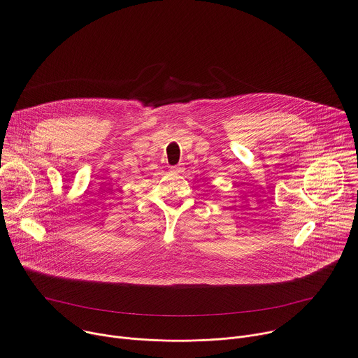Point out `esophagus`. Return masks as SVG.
<instances>
[{"label": "esophagus", "mask_w": 358, "mask_h": 358, "mask_svg": "<svg viewBox=\"0 0 358 358\" xmlns=\"http://www.w3.org/2000/svg\"><path fill=\"white\" fill-rule=\"evenodd\" d=\"M170 170H171V173L178 174V173H181V171H182V166H181V164H178V166H171V167H170Z\"/></svg>", "instance_id": "esophagus-1"}]
</instances>
